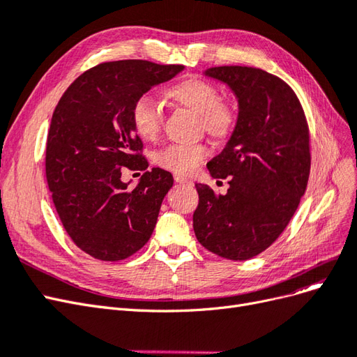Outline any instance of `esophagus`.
Returning a JSON list of instances; mask_svg holds the SVG:
<instances>
[{"mask_svg": "<svg viewBox=\"0 0 357 357\" xmlns=\"http://www.w3.org/2000/svg\"><path fill=\"white\" fill-rule=\"evenodd\" d=\"M174 180H176L177 183H186V185H189V183H190L189 178L183 177V176H180V174H174Z\"/></svg>", "mask_w": 357, "mask_h": 357, "instance_id": "esophagus-1", "label": "esophagus"}]
</instances>
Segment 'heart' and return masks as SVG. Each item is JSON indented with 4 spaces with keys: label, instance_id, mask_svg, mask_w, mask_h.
Returning <instances> with one entry per match:
<instances>
[{
    "label": "heart",
    "instance_id": "b5f03b06",
    "mask_svg": "<svg viewBox=\"0 0 357 357\" xmlns=\"http://www.w3.org/2000/svg\"><path fill=\"white\" fill-rule=\"evenodd\" d=\"M167 95L172 101L186 107L199 116L205 132L215 138L231 135L238 121V107L220 96L219 89L207 80L188 79L171 86ZM131 122L135 132L146 139H155L160 134L164 116L152 95H139L132 104ZM210 155V147L204 143L168 144L155 153V162L176 174H190Z\"/></svg>",
    "mask_w": 357,
    "mask_h": 357
}]
</instances>
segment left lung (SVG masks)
Wrapping results in <instances>:
<instances>
[{
  "label": "left lung",
  "instance_id": "8db88e82",
  "mask_svg": "<svg viewBox=\"0 0 357 357\" xmlns=\"http://www.w3.org/2000/svg\"><path fill=\"white\" fill-rule=\"evenodd\" d=\"M205 74L231 86L240 113L229 143L207 164L214 178L229 177L228 193L197 183L193 231L211 253L247 261L282 235L307 189L308 122L295 91L271 73L228 66Z\"/></svg>",
  "mask_w": 357,
  "mask_h": 357
}]
</instances>
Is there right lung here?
<instances>
[{"label": "right lung", "instance_id": "add662e5", "mask_svg": "<svg viewBox=\"0 0 357 357\" xmlns=\"http://www.w3.org/2000/svg\"><path fill=\"white\" fill-rule=\"evenodd\" d=\"M183 68L142 59L102 62L79 75L53 112L47 186L63 229L95 259L132 256L155 229L172 176L162 168L147 171L131 109L139 95ZM125 167L145 171L134 190L120 180Z\"/></svg>", "mask_w": 357, "mask_h": 357}]
</instances>
